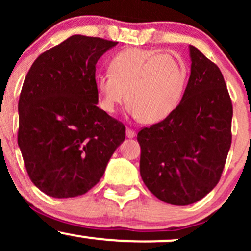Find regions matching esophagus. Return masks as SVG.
Wrapping results in <instances>:
<instances>
[{
  "label": "esophagus",
  "mask_w": 251,
  "mask_h": 251,
  "mask_svg": "<svg viewBox=\"0 0 251 251\" xmlns=\"http://www.w3.org/2000/svg\"><path fill=\"white\" fill-rule=\"evenodd\" d=\"M134 135H135L134 129H132V128L126 129V137H127V138H133Z\"/></svg>",
  "instance_id": "obj_1"
}]
</instances>
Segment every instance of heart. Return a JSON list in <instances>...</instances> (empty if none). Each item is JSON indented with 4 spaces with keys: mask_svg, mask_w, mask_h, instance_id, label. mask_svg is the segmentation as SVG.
Wrapping results in <instances>:
<instances>
[{
    "mask_svg": "<svg viewBox=\"0 0 251 251\" xmlns=\"http://www.w3.org/2000/svg\"><path fill=\"white\" fill-rule=\"evenodd\" d=\"M188 82V66L179 55L127 48L111 59L108 73L96 76L100 107L114 113L125 100L139 122H162L175 111Z\"/></svg>",
    "mask_w": 251,
    "mask_h": 251,
    "instance_id": "b5f03b06",
    "label": "heart"
}]
</instances>
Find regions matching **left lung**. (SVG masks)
I'll return each instance as SVG.
<instances>
[{
	"mask_svg": "<svg viewBox=\"0 0 251 251\" xmlns=\"http://www.w3.org/2000/svg\"><path fill=\"white\" fill-rule=\"evenodd\" d=\"M191 74L179 105L138 132L140 176L172 205L196 203L221 179L231 146L232 102L218 66L190 46Z\"/></svg>",
	"mask_w": 251,
	"mask_h": 251,
	"instance_id": "1",
	"label": "left lung"
}]
</instances>
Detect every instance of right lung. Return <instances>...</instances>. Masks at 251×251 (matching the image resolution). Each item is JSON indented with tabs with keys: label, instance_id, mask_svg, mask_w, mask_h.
I'll return each mask as SVG.
<instances>
[{
	"label": "right lung",
	"instance_id": "add662e5",
	"mask_svg": "<svg viewBox=\"0 0 251 251\" xmlns=\"http://www.w3.org/2000/svg\"><path fill=\"white\" fill-rule=\"evenodd\" d=\"M118 42L73 35L43 51L19 99L17 143L34 185L54 198L99 183L125 126L98 107L96 65Z\"/></svg>",
	"mask_w": 251,
	"mask_h": 251
}]
</instances>
